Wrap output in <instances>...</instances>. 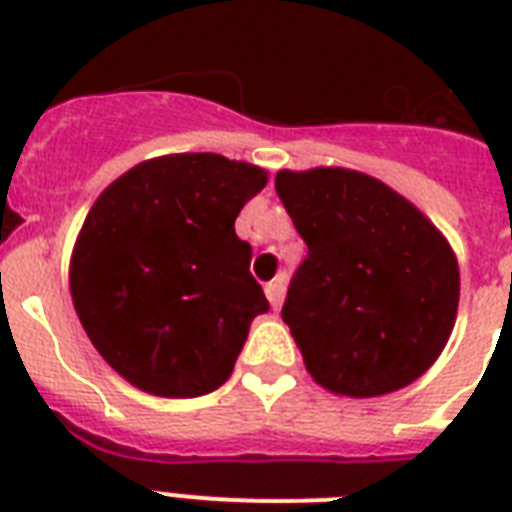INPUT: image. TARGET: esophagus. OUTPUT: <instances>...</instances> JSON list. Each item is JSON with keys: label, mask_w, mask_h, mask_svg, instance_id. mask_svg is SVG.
Masks as SVG:
<instances>
[{"label": "esophagus", "mask_w": 512, "mask_h": 512, "mask_svg": "<svg viewBox=\"0 0 512 512\" xmlns=\"http://www.w3.org/2000/svg\"><path fill=\"white\" fill-rule=\"evenodd\" d=\"M265 297H268V303H271V308L276 311L281 305V300H284V276L273 279L271 284H265Z\"/></svg>", "instance_id": "1"}]
</instances>
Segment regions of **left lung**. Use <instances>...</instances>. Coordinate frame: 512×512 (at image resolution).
Segmentation results:
<instances>
[{"instance_id": "obj_1", "label": "left lung", "mask_w": 512, "mask_h": 512, "mask_svg": "<svg viewBox=\"0 0 512 512\" xmlns=\"http://www.w3.org/2000/svg\"><path fill=\"white\" fill-rule=\"evenodd\" d=\"M276 193L308 244L281 319L313 380L372 398L428 372L460 303V268L444 233L356 170H281Z\"/></svg>"}]
</instances>
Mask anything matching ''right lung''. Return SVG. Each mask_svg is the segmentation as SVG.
<instances>
[{
	"instance_id": "1",
	"label": "right lung",
	"mask_w": 512,
	"mask_h": 512,
	"mask_svg": "<svg viewBox=\"0 0 512 512\" xmlns=\"http://www.w3.org/2000/svg\"><path fill=\"white\" fill-rule=\"evenodd\" d=\"M268 172L217 154L148 159L108 185L71 257V297L84 332L135 388L196 398L233 372L255 316L252 247L241 207Z\"/></svg>"
}]
</instances>
